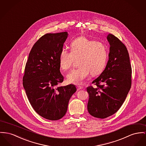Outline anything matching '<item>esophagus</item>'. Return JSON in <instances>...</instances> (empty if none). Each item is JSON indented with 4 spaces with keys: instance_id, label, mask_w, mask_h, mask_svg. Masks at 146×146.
<instances>
[{
    "instance_id": "esophagus-1",
    "label": "esophagus",
    "mask_w": 146,
    "mask_h": 146,
    "mask_svg": "<svg viewBox=\"0 0 146 146\" xmlns=\"http://www.w3.org/2000/svg\"><path fill=\"white\" fill-rule=\"evenodd\" d=\"M77 88H78V90H81V89L83 88V87H82V86H78Z\"/></svg>"
}]
</instances>
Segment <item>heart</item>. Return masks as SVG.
I'll use <instances>...</instances> for the list:
<instances>
[{"label": "heart", "mask_w": 146, "mask_h": 146, "mask_svg": "<svg viewBox=\"0 0 146 146\" xmlns=\"http://www.w3.org/2000/svg\"><path fill=\"white\" fill-rule=\"evenodd\" d=\"M71 51L62 49L59 54V64L64 70H68L78 59V68L72 70L67 76L69 83L81 84L90 73L96 76L105 68L108 50L105 44L85 36L72 40L70 45Z\"/></svg>", "instance_id": "obj_1"}]
</instances>
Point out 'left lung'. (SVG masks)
I'll return each mask as SVG.
<instances>
[{"label": "left lung", "mask_w": 146, "mask_h": 146, "mask_svg": "<svg viewBox=\"0 0 146 146\" xmlns=\"http://www.w3.org/2000/svg\"><path fill=\"white\" fill-rule=\"evenodd\" d=\"M110 53L106 68L87 88L89 94L88 110L92 116L105 118L120 108L131 87L132 68L125 44L109 34Z\"/></svg>", "instance_id": "obj_1"}]
</instances>
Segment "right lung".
Segmentation results:
<instances>
[{"label":"right lung","instance_id":"add662e5","mask_svg":"<svg viewBox=\"0 0 146 146\" xmlns=\"http://www.w3.org/2000/svg\"><path fill=\"white\" fill-rule=\"evenodd\" d=\"M67 32L49 33L34 44L27 61L23 85L31 106L47 119L65 116L68 102L76 91L75 85H58L64 81L60 72L59 54L67 39Z\"/></svg>","mask_w":146,"mask_h":146}]
</instances>
